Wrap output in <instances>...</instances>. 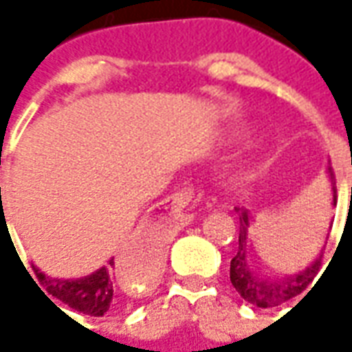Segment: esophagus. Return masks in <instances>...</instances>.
<instances>
[{"mask_svg": "<svg viewBox=\"0 0 352 352\" xmlns=\"http://www.w3.org/2000/svg\"><path fill=\"white\" fill-rule=\"evenodd\" d=\"M192 196H194V192H192V188H183V190L175 192V194H171L164 204H166V207L168 209H171V211H183L184 207L188 206V201L192 199Z\"/></svg>", "mask_w": 352, "mask_h": 352, "instance_id": "obj_1", "label": "esophagus"}]
</instances>
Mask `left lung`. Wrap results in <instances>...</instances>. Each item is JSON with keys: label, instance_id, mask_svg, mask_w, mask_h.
<instances>
[{"label": "left lung", "instance_id": "1", "mask_svg": "<svg viewBox=\"0 0 352 352\" xmlns=\"http://www.w3.org/2000/svg\"><path fill=\"white\" fill-rule=\"evenodd\" d=\"M330 175H332V190H333V204H336V177L330 168ZM247 230H249V217L247 213H241L239 217V249H237L236 256L230 262V280L236 288L239 296L245 302L252 303L256 307H275L279 303H285L292 300L294 296L302 294L305 288L309 287L311 280L315 279L320 262H322V254L320 258L315 260V264H311L307 270L290 275L283 280H264L256 277L249 267V258H247V251H245V239H247Z\"/></svg>", "mask_w": 352, "mask_h": 352}]
</instances>
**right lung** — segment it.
Listing matches in <instances>:
<instances>
[{
    "mask_svg": "<svg viewBox=\"0 0 352 352\" xmlns=\"http://www.w3.org/2000/svg\"><path fill=\"white\" fill-rule=\"evenodd\" d=\"M109 265L115 270V260H109ZM34 272L47 292L72 309L90 317H103L113 309V280L109 267H101L100 272L77 280L50 279L37 267H34Z\"/></svg>",
    "mask_w": 352,
    "mask_h": 352,
    "instance_id": "add662e5",
    "label": "right lung"
}]
</instances>
